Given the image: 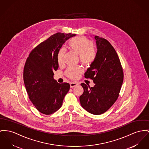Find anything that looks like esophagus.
Here are the masks:
<instances>
[{
    "label": "esophagus",
    "instance_id": "esophagus-1",
    "mask_svg": "<svg viewBox=\"0 0 149 149\" xmlns=\"http://www.w3.org/2000/svg\"><path fill=\"white\" fill-rule=\"evenodd\" d=\"M77 85H78V84H77V83H76V82H70V88H73L76 86Z\"/></svg>",
    "mask_w": 149,
    "mask_h": 149
}]
</instances>
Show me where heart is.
Instances as JSON below:
<instances>
[{"label": "heart", "instance_id": "obj_1", "mask_svg": "<svg viewBox=\"0 0 149 149\" xmlns=\"http://www.w3.org/2000/svg\"><path fill=\"white\" fill-rule=\"evenodd\" d=\"M68 48L71 51L79 55V60L84 64L89 65L96 58L97 53L93 46V43L86 37H76L72 38L68 42ZM65 52L64 49H61L58 52L57 60L59 65L63 63ZM82 72L79 67H70L66 71V74L72 79H76Z\"/></svg>", "mask_w": 149, "mask_h": 149}]
</instances>
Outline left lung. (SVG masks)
<instances>
[{
	"mask_svg": "<svg viewBox=\"0 0 149 149\" xmlns=\"http://www.w3.org/2000/svg\"><path fill=\"white\" fill-rule=\"evenodd\" d=\"M96 58L85 73V77L93 80L94 87L84 83L79 97L81 106L94 115L104 113L119 97L123 82V71L119 56L107 40L95 36Z\"/></svg>",
	"mask_w": 149,
	"mask_h": 149,
	"instance_id": "left-lung-1",
	"label": "left lung"
}]
</instances>
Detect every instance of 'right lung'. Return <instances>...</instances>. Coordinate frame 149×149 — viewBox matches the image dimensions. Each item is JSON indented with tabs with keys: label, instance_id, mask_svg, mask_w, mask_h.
<instances>
[{
	"label": "right lung",
	"instance_id": "1",
	"mask_svg": "<svg viewBox=\"0 0 149 149\" xmlns=\"http://www.w3.org/2000/svg\"><path fill=\"white\" fill-rule=\"evenodd\" d=\"M75 34L57 33L30 52L24 69V81L29 98L40 112L50 115L61 107L70 85L54 79L58 69L57 56L63 45Z\"/></svg>",
	"mask_w": 149,
	"mask_h": 149
}]
</instances>
